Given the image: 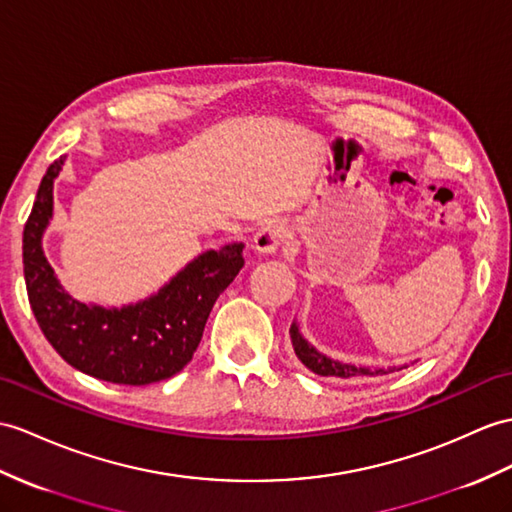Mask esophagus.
<instances>
[{"label": "esophagus", "mask_w": 512, "mask_h": 512, "mask_svg": "<svg viewBox=\"0 0 512 512\" xmlns=\"http://www.w3.org/2000/svg\"><path fill=\"white\" fill-rule=\"evenodd\" d=\"M285 237H288V231H285L283 222L279 220H268L259 227V231L255 233V251L257 253H266L272 255L279 251V246L285 242Z\"/></svg>", "instance_id": "esophagus-1"}]
</instances>
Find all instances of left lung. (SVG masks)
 <instances>
[{
  "mask_svg": "<svg viewBox=\"0 0 512 512\" xmlns=\"http://www.w3.org/2000/svg\"><path fill=\"white\" fill-rule=\"evenodd\" d=\"M290 340H292L296 358H299L316 375H323V377H375V375H388L395 371V368H388V371H384V368H377V371H371V368H355L349 364H340V362L329 360V358H325V355L314 351L310 344L303 340L296 325L290 327Z\"/></svg>",
  "mask_w": 512,
  "mask_h": 512,
  "instance_id": "left-lung-1",
  "label": "left lung"
}]
</instances>
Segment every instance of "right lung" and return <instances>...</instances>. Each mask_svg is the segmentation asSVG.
<instances>
[{"label":"right lung","instance_id":"1","mask_svg":"<svg viewBox=\"0 0 512 512\" xmlns=\"http://www.w3.org/2000/svg\"><path fill=\"white\" fill-rule=\"evenodd\" d=\"M61 165L47 168L23 229V275L43 336L67 364L104 382L146 386L176 375L198 349L213 303L242 270L244 244L200 255L144 303L122 310L78 303L61 290L41 248Z\"/></svg>","mask_w":512,"mask_h":512}]
</instances>
